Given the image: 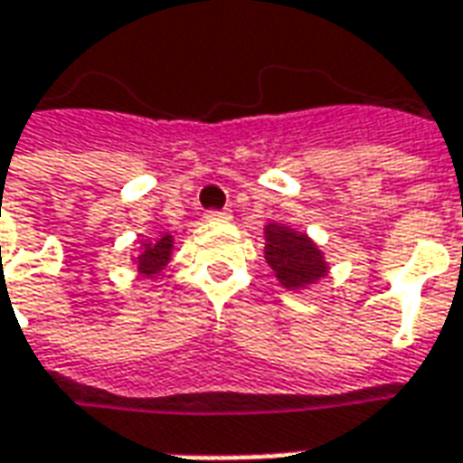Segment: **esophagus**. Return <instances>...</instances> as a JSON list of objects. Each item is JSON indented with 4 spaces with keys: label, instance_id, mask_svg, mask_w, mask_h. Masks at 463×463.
<instances>
[{
    "label": "esophagus",
    "instance_id": "34e87169",
    "mask_svg": "<svg viewBox=\"0 0 463 463\" xmlns=\"http://www.w3.org/2000/svg\"><path fill=\"white\" fill-rule=\"evenodd\" d=\"M205 218L210 222H225V220H231V210H207Z\"/></svg>",
    "mask_w": 463,
    "mask_h": 463
}]
</instances>
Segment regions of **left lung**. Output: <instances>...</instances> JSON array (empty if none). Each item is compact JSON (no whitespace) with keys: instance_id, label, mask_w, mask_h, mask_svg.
Listing matches in <instances>:
<instances>
[{"instance_id":"1","label":"left lung","mask_w":463,"mask_h":463,"mask_svg":"<svg viewBox=\"0 0 463 463\" xmlns=\"http://www.w3.org/2000/svg\"><path fill=\"white\" fill-rule=\"evenodd\" d=\"M263 235H266V263L273 269L279 284L288 291L307 288L329 273V263L324 260V253L307 232L286 228L281 222H269L263 228Z\"/></svg>"}]
</instances>
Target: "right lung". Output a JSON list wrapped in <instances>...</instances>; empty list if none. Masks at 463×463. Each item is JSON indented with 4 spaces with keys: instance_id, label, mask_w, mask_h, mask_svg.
Returning a JSON list of instances; mask_svg holds the SVG:
<instances>
[{
    "instance_id": "obj_1",
    "label": "right lung",
    "mask_w": 463,
    "mask_h": 463,
    "mask_svg": "<svg viewBox=\"0 0 463 463\" xmlns=\"http://www.w3.org/2000/svg\"><path fill=\"white\" fill-rule=\"evenodd\" d=\"M172 248H175V238L169 232H159L156 241H144L141 243V253L137 260V269L144 279H154L156 273L165 271V266L172 260Z\"/></svg>"
}]
</instances>
